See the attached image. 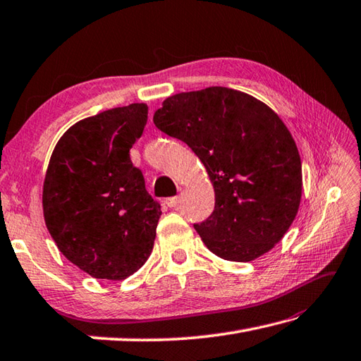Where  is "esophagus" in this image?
Wrapping results in <instances>:
<instances>
[{
    "label": "esophagus",
    "instance_id": "obj_1",
    "mask_svg": "<svg viewBox=\"0 0 361 361\" xmlns=\"http://www.w3.org/2000/svg\"><path fill=\"white\" fill-rule=\"evenodd\" d=\"M179 202H180L179 196H173V197H168V200H166V205H168V207H171V209L178 207Z\"/></svg>",
    "mask_w": 361,
    "mask_h": 361
}]
</instances>
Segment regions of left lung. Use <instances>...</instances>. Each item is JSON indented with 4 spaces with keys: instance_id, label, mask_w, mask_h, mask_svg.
Masks as SVG:
<instances>
[{
    "instance_id": "left-lung-1",
    "label": "left lung",
    "mask_w": 361,
    "mask_h": 361,
    "mask_svg": "<svg viewBox=\"0 0 361 361\" xmlns=\"http://www.w3.org/2000/svg\"><path fill=\"white\" fill-rule=\"evenodd\" d=\"M152 120L190 146L215 188V210L195 224L204 245L232 262L271 251L302 195L299 151L274 110L247 93L209 87L166 98Z\"/></svg>"
}]
</instances>
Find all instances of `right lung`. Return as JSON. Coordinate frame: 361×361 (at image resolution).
Returning <instances> with one entry per match:
<instances>
[{
	"label": "right lung",
	"instance_id": "add662e5",
	"mask_svg": "<svg viewBox=\"0 0 361 361\" xmlns=\"http://www.w3.org/2000/svg\"><path fill=\"white\" fill-rule=\"evenodd\" d=\"M146 121V104L88 116L65 132L49 160L47 227L59 251L94 279H126L152 251L160 204L129 154Z\"/></svg>",
	"mask_w": 361,
	"mask_h": 361
}]
</instances>
